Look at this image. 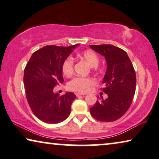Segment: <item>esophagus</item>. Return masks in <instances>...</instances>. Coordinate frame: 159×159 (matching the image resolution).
Listing matches in <instances>:
<instances>
[{
	"label": "esophagus",
	"mask_w": 159,
	"mask_h": 159,
	"mask_svg": "<svg viewBox=\"0 0 159 159\" xmlns=\"http://www.w3.org/2000/svg\"><path fill=\"white\" fill-rule=\"evenodd\" d=\"M86 94L85 93H76L75 95L76 97H80V96H84V95H85Z\"/></svg>",
	"instance_id": "34e87169"
}]
</instances>
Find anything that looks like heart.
Returning a JSON list of instances; mask_svg holds the SVG:
<instances>
[{
    "label": "heart",
    "instance_id": "b5f03b06",
    "mask_svg": "<svg viewBox=\"0 0 159 159\" xmlns=\"http://www.w3.org/2000/svg\"><path fill=\"white\" fill-rule=\"evenodd\" d=\"M82 57L92 67H96L99 64V57L92 51H86L83 53ZM73 59L71 57H68L64 61L62 66V70L65 75L68 76L73 73ZM94 80L92 78L76 76L69 82L68 87L70 89L75 92H86L89 90L91 86L94 84Z\"/></svg>",
    "mask_w": 159,
    "mask_h": 159
}]
</instances>
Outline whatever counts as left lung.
I'll return each mask as SVG.
<instances>
[{
	"mask_svg": "<svg viewBox=\"0 0 159 159\" xmlns=\"http://www.w3.org/2000/svg\"><path fill=\"white\" fill-rule=\"evenodd\" d=\"M95 52L105 57L107 70L103 78L102 91L106 99L97 100L90 108L91 115L102 122L119 119L129 108L136 89V74L125 51L110 44L89 45Z\"/></svg>",
	"mask_w": 159,
	"mask_h": 159,
	"instance_id": "left-lung-1",
	"label": "left lung"
}]
</instances>
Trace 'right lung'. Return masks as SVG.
<instances>
[{
	"label": "right lung",
	"instance_id": "1",
	"mask_svg": "<svg viewBox=\"0 0 159 159\" xmlns=\"http://www.w3.org/2000/svg\"><path fill=\"white\" fill-rule=\"evenodd\" d=\"M78 45L62 47L46 46L35 52L24 70L25 94L30 107L36 117L48 124H57L68 117L76 96L54 92L63 83L62 66Z\"/></svg>",
	"mask_w": 159,
	"mask_h": 159
}]
</instances>
